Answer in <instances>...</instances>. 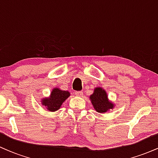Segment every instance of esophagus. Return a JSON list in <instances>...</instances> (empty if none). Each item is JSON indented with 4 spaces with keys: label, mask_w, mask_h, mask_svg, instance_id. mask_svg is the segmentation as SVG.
I'll return each mask as SVG.
<instances>
[{
    "label": "esophagus",
    "mask_w": 158,
    "mask_h": 158,
    "mask_svg": "<svg viewBox=\"0 0 158 158\" xmlns=\"http://www.w3.org/2000/svg\"><path fill=\"white\" fill-rule=\"evenodd\" d=\"M75 95L77 97H82L83 96V92L82 91H76Z\"/></svg>",
    "instance_id": "1"
}]
</instances>
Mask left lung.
<instances>
[{"instance_id": "left-lung-1", "label": "left lung", "mask_w": 158, "mask_h": 158, "mask_svg": "<svg viewBox=\"0 0 158 158\" xmlns=\"http://www.w3.org/2000/svg\"><path fill=\"white\" fill-rule=\"evenodd\" d=\"M90 99L98 113H105L114 108V103L108 100L106 91L100 87L94 89L93 94L90 96Z\"/></svg>"}]
</instances>
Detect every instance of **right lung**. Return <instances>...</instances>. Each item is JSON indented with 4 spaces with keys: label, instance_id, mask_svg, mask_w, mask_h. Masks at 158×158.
<instances>
[{
    "label": "right lung",
    "instance_id": "add662e5",
    "mask_svg": "<svg viewBox=\"0 0 158 158\" xmlns=\"http://www.w3.org/2000/svg\"><path fill=\"white\" fill-rule=\"evenodd\" d=\"M70 97V93L66 90H61L59 88H53L48 98L41 100L42 106L50 111H56L61 108L62 103Z\"/></svg>",
    "mask_w": 158,
    "mask_h": 158
}]
</instances>
